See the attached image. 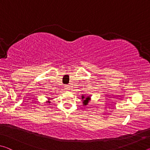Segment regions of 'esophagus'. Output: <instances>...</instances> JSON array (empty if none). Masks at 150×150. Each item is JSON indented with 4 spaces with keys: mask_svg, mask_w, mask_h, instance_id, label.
<instances>
[{
    "mask_svg": "<svg viewBox=\"0 0 150 150\" xmlns=\"http://www.w3.org/2000/svg\"><path fill=\"white\" fill-rule=\"evenodd\" d=\"M65 87L66 89H69V85H66L65 86Z\"/></svg>",
    "mask_w": 150,
    "mask_h": 150,
    "instance_id": "esophagus-1",
    "label": "esophagus"
}]
</instances>
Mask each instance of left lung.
Instances as JSON below:
<instances>
[{"label": "left lung", "mask_w": 150, "mask_h": 150, "mask_svg": "<svg viewBox=\"0 0 150 150\" xmlns=\"http://www.w3.org/2000/svg\"><path fill=\"white\" fill-rule=\"evenodd\" d=\"M91 100L90 96H87V97H85L84 96H82V100H83V105H87L88 101Z\"/></svg>", "instance_id": "left-lung-1"}]
</instances>
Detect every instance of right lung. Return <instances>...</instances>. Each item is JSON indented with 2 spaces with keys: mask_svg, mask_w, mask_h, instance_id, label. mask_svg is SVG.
<instances>
[{
  "mask_svg": "<svg viewBox=\"0 0 150 150\" xmlns=\"http://www.w3.org/2000/svg\"><path fill=\"white\" fill-rule=\"evenodd\" d=\"M49 99H50V98H49ZM48 103H50V101H48Z\"/></svg>",
  "mask_w": 150,
  "mask_h": 150,
  "instance_id": "1",
  "label": "right lung"
}]
</instances>
